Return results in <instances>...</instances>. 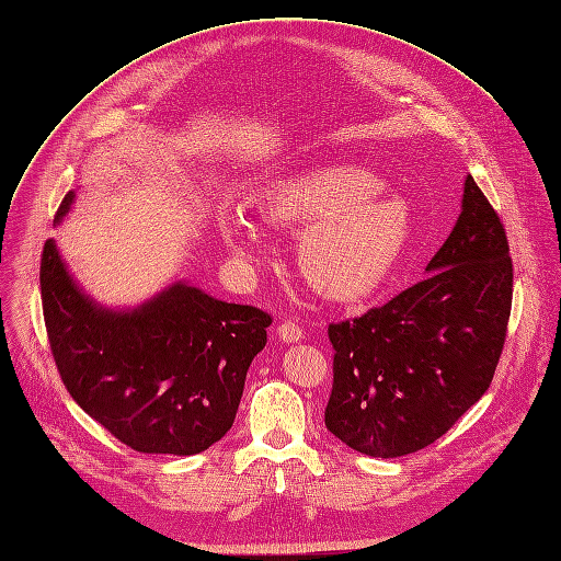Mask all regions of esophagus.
I'll return each instance as SVG.
<instances>
[{"instance_id":"esophagus-1","label":"esophagus","mask_w":561,"mask_h":561,"mask_svg":"<svg viewBox=\"0 0 561 561\" xmlns=\"http://www.w3.org/2000/svg\"><path fill=\"white\" fill-rule=\"evenodd\" d=\"M277 336L284 343H298V341H302L305 334H302V330H300L296 320H282L279 328H277Z\"/></svg>"}]
</instances>
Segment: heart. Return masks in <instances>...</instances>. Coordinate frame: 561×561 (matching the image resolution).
<instances>
[{
  "label": "heart",
  "instance_id": "obj_1",
  "mask_svg": "<svg viewBox=\"0 0 561 561\" xmlns=\"http://www.w3.org/2000/svg\"><path fill=\"white\" fill-rule=\"evenodd\" d=\"M381 188L385 182L364 168L316 163L265 184L256 209L277 225H307L298 261L320 296L362 300L389 282L411 236L407 204ZM220 231L243 263L265 254L261 229L245 211L222 214Z\"/></svg>",
  "mask_w": 561,
  "mask_h": 561
}]
</instances>
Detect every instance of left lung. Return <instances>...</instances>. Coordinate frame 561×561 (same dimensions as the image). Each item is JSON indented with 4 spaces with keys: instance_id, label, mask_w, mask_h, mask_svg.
Listing matches in <instances>:
<instances>
[{
    "instance_id": "left-lung-1",
    "label": "left lung",
    "mask_w": 561,
    "mask_h": 561,
    "mask_svg": "<svg viewBox=\"0 0 561 561\" xmlns=\"http://www.w3.org/2000/svg\"><path fill=\"white\" fill-rule=\"evenodd\" d=\"M427 277L385 307L330 325L328 430L352 450L402 457L444 436L489 389L512 311V259L470 174Z\"/></svg>"
}]
</instances>
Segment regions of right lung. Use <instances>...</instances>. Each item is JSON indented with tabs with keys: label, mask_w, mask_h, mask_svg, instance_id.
<instances>
[{
	"label": "right lung",
	"mask_w": 561,
	"mask_h": 561,
	"mask_svg": "<svg viewBox=\"0 0 561 561\" xmlns=\"http://www.w3.org/2000/svg\"><path fill=\"white\" fill-rule=\"evenodd\" d=\"M75 191L58 206V225ZM41 298L49 347L75 402L125 446L197 455L233 425L271 316L174 282L134 309L95 302L45 241Z\"/></svg>",
	"instance_id": "obj_1"
}]
</instances>
